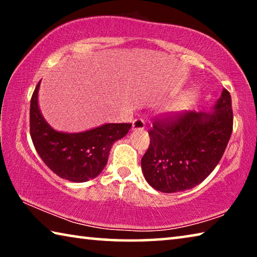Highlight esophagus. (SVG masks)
<instances>
[{"label": "esophagus", "instance_id": "34e87169", "mask_svg": "<svg viewBox=\"0 0 257 257\" xmlns=\"http://www.w3.org/2000/svg\"><path fill=\"white\" fill-rule=\"evenodd\" d=\"M133 129L134 130H144L145 129V122L142 119H136L133 122Z\"/></svg>", "mask_w": 257, "mask_h": 257}]
</instances>
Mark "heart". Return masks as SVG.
I'll return each instance as SVG.
<instances>
[{
    "mask_svg": "<svg viewBox=\"0 0 257 257\" xmlns=\"http://www.w3.org/2000/svg\"><path fill=\"white\" fill-rule=\"evenodd\" d=\"M196 97H197L196 93L188 92L187 94H185L184 96H182L179 101L175 104V105L172 106L171 111L173 113H180L182 111L187 110V108H189L195 103V101H196Z\"/></svg>",
    "mask_w": 257,
    "mask_h": 257,
    "instance_id": "1",
    "label": "heart"
}]
</instances>
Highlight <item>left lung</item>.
<instances>
[{
    "mask_svg": "<svg viewBox=\"0 0 257 257\" xmlns=\"http://www.w3.org/2000/svg\"><path fill=\"white\" fill-rule=\"evenodd\" d=\"M231 96L223 89L211 111L184 113L156 121L142 159L146 181L162 193L194 188L220 162L232 133Z\"/></svg>",
    "mask_w": 257,
    "mask_h": 257,
    "instance_id": "8db88e82",
    "label": "left lung"
}]
</instances>
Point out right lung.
<instances>
[{"instance_id":"1","label":"right lung","mask_w":257,"mask_h":257,"mask_svg":"<svg viewBox=\"0 0 257 257\" xmlns=\"http://www.w3.org/2000/svg\"><path fill=\"white\" fill-rule=\"evenodd\" d=\"M38 82L30 101V136L38 155L60 178L85 182L96 178L107 163L113 143L123 138L132 123H104L81 133L56 132L38 105Z\"/></svg>"}]
</instances>
